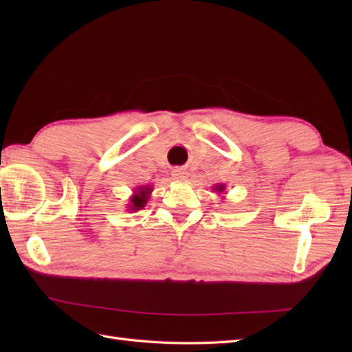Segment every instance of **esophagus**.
I'll use <instances>...</instances> for the list:
<instances>
[{
	"instance_id": "34e87169",
	"label": "esophagus",
	"mask_w": 352,
	"mask_h": 352,
	"mask_svg": "<svg viewBox=\"0 0 352 352\" xmlns=\"http://www.w3.org/2000/svg\"><path fill=\"white\" fill-rule=\"evenodd\" d=\"M172 177H174V180H186L188 178V172L183 168H175L172 170Z\"/></svg>"
}]
</instances>
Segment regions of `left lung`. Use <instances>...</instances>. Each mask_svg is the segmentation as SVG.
I'll return each mask as SVG.
<instances>
[{"instance_id": "8db88e82", "label": "left lung", "mask_w": 352, "mask_h": 352, "mask_svg": "<svg viewBox=\"0 0 352 352\" xmlns=\"http://www.w3.org/2000/svg\"><path fill=\"white\" fill-rule=\"evenodd\" d=\"M214 190V193H218V195H222V193H226V184H216L212 188Z\"/></svg>"}]
</instances>
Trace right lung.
I'll return each instance as SVG.
<instances>
[{
	"label": "right lung",
	"mask_w": 352,
	"mask_h": 352,
	"mask_svg": "<svg viewBox=\"0 0 352 352\" xmlns=\"http://www.w3.org/2000/svg\"><path fill=\"white\" fill-rule=\"evenodd\" d=\"M153 188L151 186H138L136 189L133 190V195L130 197L129 204H126V210L138 212L140 208H144L148 203L149 195H151Z\"/></svg>",
	"instance_id": "right-lung-1"
}]
</instances>
